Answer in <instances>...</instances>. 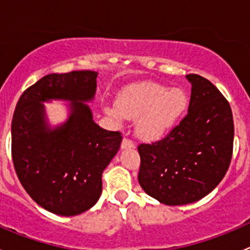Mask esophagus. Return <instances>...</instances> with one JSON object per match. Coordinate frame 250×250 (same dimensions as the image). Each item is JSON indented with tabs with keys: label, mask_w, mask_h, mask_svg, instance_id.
Masks as SVG:
<instances>
[{
	"label": "esophagus",
	"mask_w": 250,
	"mask_h": 250,
	"mask_svg": "<svg viewBox=\"0 0 250 250\" xmlns=\"http://www.w3.org/2000/svg\"><path fill=\"white\" fill-rule=\"evenodd\" d=\"M121 147L122 148H133L134 147V143L132 140L128 139V138H125L122 140V144H121Z\"/></svg>",
	"instance_id": "34e87169"
}]
</instances>
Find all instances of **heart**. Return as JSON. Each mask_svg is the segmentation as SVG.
<instances>
[{"instance_id": "b5f03b06", "label": "heart", "mask_w": 250, "mask_h": 250, "mask_svg": "<svg viewBox=\"0 0 250 250\" xmlns=\"http://www.w3.org/2000/svg\"><path fill=\"white\" fill-rule=\"evenodd\" d=\"M188 107V95L181 88L145 82L125 88L117 103L105 104L103 109L116 121L138 118V134L158 139L178 125Z\"/></svg>"}]
</instances>
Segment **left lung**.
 Masks as SVG:
<instances>
[{"label":"left lung","instance_id":"1","mask_svg":"<svg viewBox=\"0 0 250 250\" xmlns=\"http://www.w3.org/2000/svg\"><path fill=\"white\" fill-rule=\"evenodd\" d=\"M186 78L192 85L188 115L166 138L138 146L140 186L167 206L193 203L211 192L232 158L230 104L207 78L196 74Z\"/></svg>","mask_w":250,"mask_h":250}]
</instances>
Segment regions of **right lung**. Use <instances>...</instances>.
I'll return each mask as SVG.
<instances>
[{
  "label": "right lung",
  "instance_id": "1",
  "mask_svg": "<svg viewBox=\"0 0 250 250\" xmlns=\"http://www.w3.org/2000/svg\"><path fill=\"white\" fill-rule=\"evenodd\" d=\"M98 72L50 74L19 98L12 120V158L30 197L53 214L74 216L92 208L102 195V174L122 141L120 132L103 129L85 102L93 100ZM71 101L70 116L53 130L43 101Z\"/></svg>",
  "mask_w": 250,
  "mask_h": 250
}]
</instances>
